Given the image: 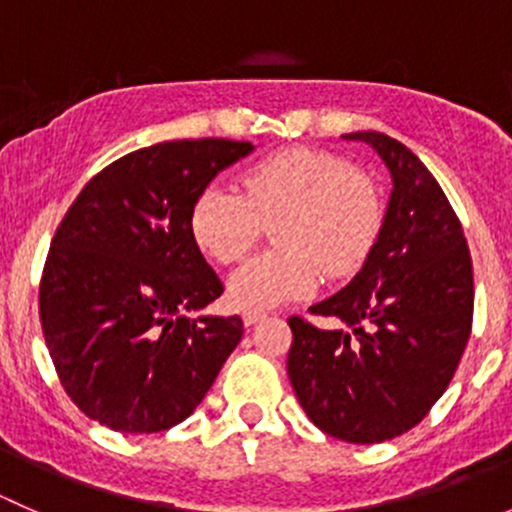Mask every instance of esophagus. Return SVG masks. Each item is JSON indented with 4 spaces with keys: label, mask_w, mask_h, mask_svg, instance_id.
<instances>
[{
    "label": "esophagus",
    "mask_w": 512,
    "mask_h": 512,
    "mask_svg": "<svg viewBox=\"0 0 512 512\" xmlns=\"http://www.w3.org/2000/svg\"><path fill=\"white\" fill-rule=\"evenodd\" d=\"M262 319H267V312H262V309H245V312H242V322H245V327H252V324L262 322Z\"/></svg>",
    "instance_id": "esophagus-1"
}]
</instances>
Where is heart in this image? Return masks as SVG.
<instances>
[{"label":"heart","mask_w":512,"mask_h":512,"mask_svg":"<svg viewBox=\"0 0 512 512\" xmlns=\"http://www.w3.org/2000/svg\"><path fill=\"white\" fill-rule=\"evenodd\" d=\"M190 235L205 257L235 265L272 225L277 250L232 272L237 309H270L309 297L322 282L356 275L384 225L379 185L349 158L294 146L242 175V193L208 185L190 208Z\"/></svg>","instance_id":"b5f03b06"}]
</instances>
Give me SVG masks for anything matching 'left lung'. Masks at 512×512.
<instances>
[{"instance_id":"8db88e82","label":"left lung","mask_w":512,"mask_h":512,"mask_svg":"<svg viewBox=\"0 0 512 512\" xmlns=\"http://www.w3.org/2000/svg\"><path fill=\"white\" fill-rule=\"evenodd\" d=\"M391 173L389 208L364 267L309 314L289 317L287 374L304 414L349 443L414 428L451 384L473 324V265L461 220L426 165L386 133L356 131Z\"/></svg>"}]
</instances>
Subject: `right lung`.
<instances>
[{
    "mask_svg": "<svg viewBox=\"0 0 512 512\" xmlns=\"http://www.w3.org/2000/svg\"><path fill=\"white\" fill-rule=\"evenodd\" d=\"M252 148L198 138L133 151L94 175L61 220L41 275V329L64 391L101 426H175L240 344V317H190L223 282L188 220L200 190Z\"/></svg>",
    "mask_w": 512,
    "mask_h": 512,
    "instance_id": "right-lung-1",
    "label": "right lung"
}]
</instances>
